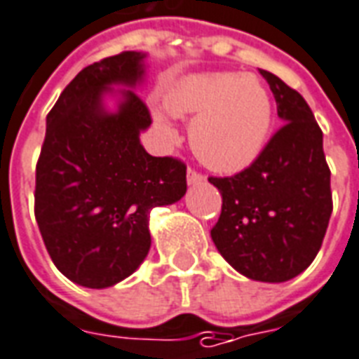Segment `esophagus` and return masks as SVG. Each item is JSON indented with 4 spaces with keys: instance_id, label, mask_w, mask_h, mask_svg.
Returning a JSON list of instances; mask_svg holds the SVG:
<instances>
[{
    "instance_id": "1",
    "label": "esophagus",
    "mask_w": 359,
    "mask_h": 359,
    "mask_svg": "<svg viewBox=\"0 0 359 359\" xmlns=\"http://www.w3.org/2000/svg\"><path fill=\"white\" fill-rule=\"evenodd\" d=\"M187 182L189 185H195V183H202L204 182V176H202L201 172H196L195 168L187 170Z\"/></svg>"
}]
</instances>
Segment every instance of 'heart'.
Wrapping results in <instances>:
<instances>
[{
	"label": "heart",
	"mask_w": 359,
	"mask_h": 359,
	"mask_svg": "<svg viewBox=\"0 0 359 359\" xmlns=\"http://www.w3.org/2000/svg\"><path fill=\"white\" fill-rule=\"evenodd\" d=\"M170 111L195 117L191 147L215 172H241L259 157L271 134L274 106L257 77L242 74H202L183 79L168 94ZM161 128L170 130L164 113Z\"/></svg>",
	"instance_id": "b5f03b06"
}]
</instances>
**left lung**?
Wrapping results in <instances>:
<instances>
[{
    "instance_id": "left-lung-1",
    "label": "left lung",
    "mask_w": 359,
    "mask_h": 359,
    "mask_svg": "<svg viewBox=\"0 0 359 359\" xmlns=\"http://www.w3.org/2000/svg\"><path fill=\"white\" fill-rule=\"evenodd\" d=\"M284 125L248 168L210 176L221 193V214L210 234L236 271L259 282H285L311 265L333 212L331 170L323 134L301 94L259 69Z\"/></svg>"
}]
</instances>
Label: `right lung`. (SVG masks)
<instances>
[{"label": "right lung", "mask_w": 359, "mask_h": 359, "mask_svg": "<svg viewBox=\"0 0 359 359\" xmlns=\"http://www.w3.org/2000/svg\"><path fill=\"white\" fill-rule=\"evenodd\" d=\"M144 55L125 50L75 75L47 115L36 166V221L56 269L85 287H109L149 252V212L187 191L182 158L153 157L140 130L153 123L140 94L126 90L115 115L102 93L136 85Z\"/></svg>", "instance_id": "add662e5"}]
</instances>
